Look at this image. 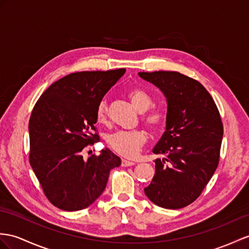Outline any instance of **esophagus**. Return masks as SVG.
Here are the masks:
<instances>
[{"label":"esophagus","mask_w":249,"mask_h":249,"mask_svg":"<svg viewBox=\"0 0 249 249\" xmlns=\"http://www.w3.org/2000/svg\"><path fill=\"white\" fill-rule=\"evenodd\" d=\"M134 165H135L134 161H130V160H121V166H123V167H130V166H134Z\"/></svg>","instance_id":"esophagus-1"}]
</instances>
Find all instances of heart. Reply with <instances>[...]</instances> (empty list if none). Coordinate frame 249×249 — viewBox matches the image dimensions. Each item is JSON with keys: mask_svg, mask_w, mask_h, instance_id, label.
Masks as SVG:
<instances>
[{"mask_svg": "<svg viewBox=\"0 0 249 249\" xmlns=\"http://www.w3.org/2000/svg\"><path fill=\"white\" fill-rule=\"evenodd\" d=\"M128 96L132 104L139 112H142V121L153 131H160L166 124L167 115L161 108L153 107V99L141 89H132ZM108 117V107L106 100H101L96 108V119L100 124H106ZM147 133L142 129L124 131L119 130L107 136V142L115 152L124 157H135L147 142Z\"/></svg>", "mask_w": 249, "mask_h": 249, "instance_id": "1", "label": "heart"}]
</instances>
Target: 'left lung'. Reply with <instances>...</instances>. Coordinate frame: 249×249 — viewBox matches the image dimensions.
<instances>
[{"mask_svg": "<svg viewBox=\"0 0 249 249\" xmlns=\"http://www.w3.org/2000/svg\"><path fill=\"white\" fill-rule=\"evenodd\" d=\"M167 98L166 131L153 149L155 174L144 193L166 209H179L201 196L220 160L223 124L201 83L178 71L138 72Z\"/></svg>", "mask_w": 249, "mask_h": 249, "instance_id": "left-lung-1", "label": "left lung"}]
</instances>
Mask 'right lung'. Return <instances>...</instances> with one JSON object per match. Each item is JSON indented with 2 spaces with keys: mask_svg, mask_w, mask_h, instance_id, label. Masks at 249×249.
Listing matches in <instances>:
<instances>
[{
  "mask_svg": "<svg viewBox=\"0 0 249 249\" xmlns=\"http://www.w3.org/2000/svg\"><path fill=\"white\" fill-rule=\"evenodd\" d=\"M125 72L78 71L53 82L30 115L29 162L53 206L77 211L92 205L106 189L110 171L121 160L111 150L86 160L82 150L99 142L96 108Z\"/></svg>",
  "mask_w": 249,
  "mask_h": 249,
  "instance_id": "1",
  "label": "right lung"
}]
</instances>
